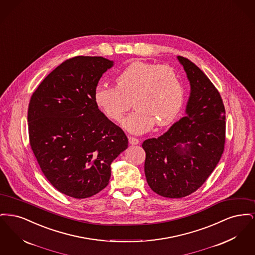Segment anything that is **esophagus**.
Returning <instances> with one entry per match:
<instances>
[{
	"label": "esophagus",
	"instance_id": "esophagus-1",
	"mask_svg": "<svg viewBox=\"0 0 255 255\" xmlns=\"http://www.w3.org/2000/svg\"><path fill=\"white\" fill-rule=\"evenodd\" d=\"M129 142H130V144H132V145H135V144H138L139 140H138L137 138L133 137V136H129Z\"/></svg>",
	"mask_w": 255,
	"mask_h": 255
}]
</instances>
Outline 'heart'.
I'll return each mask as SVG.
<instances>
[{"label":"heart","instance_id":"1","mask_svg":"<svg viewBox=\"0 0 255 255\" xmlns=\"http://www.w3.org/2000/svg\"><path fill=\"white\" fill-rule=\"evenodd\" d=\"M116 82L117 86L98 84L94 98L114 122L122 121L133 99L136 109L123 122V127L130 133H145L155 122L159 126L166 125L182 109V80L170 66L135 61L118 75Z\"/></svg>","mask_w":255,"mask_h":255}]
</instances>
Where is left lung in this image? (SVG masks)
Returning <instances> with one entry per match:
<instances>
[{"instance_id": "1", "label": "left lung", "mask_w": 255, "mask_h": 255, "mask_svg": "<svg viewBox=\"0 0 255 255\" xmlns=\"http://www.w3.org/2000/svg\"><path fill=\"white\" fill-rule=\"evenodd\" d=\"M177 58L190 83L185 116L167 132L142 143L148 185L171 199L188 196L204 184L226 141V111L218 90L193 62Z\"/></svg>"}]
</instances>
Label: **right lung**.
I'll use <instances>...</instances> for the list:
<instances>
[{"label": "right lung", "mask_w": 255, "mask_h": 255, "mask_svg": "<svg viewBox=\"0 0 255 255\" xmlns=\"http://www.w3.org/2000/svg\"><path fill=\"white\" fill-rule=\"evenodd\" d=\"M113 65L101 56L68 59L41 82L28 104L29 143L38 164L59 192L75 199L104 189L113 160L128 147L122 128L94 98Z\"/></svg>", "instance_id": "add662e5"}]
</instances>
